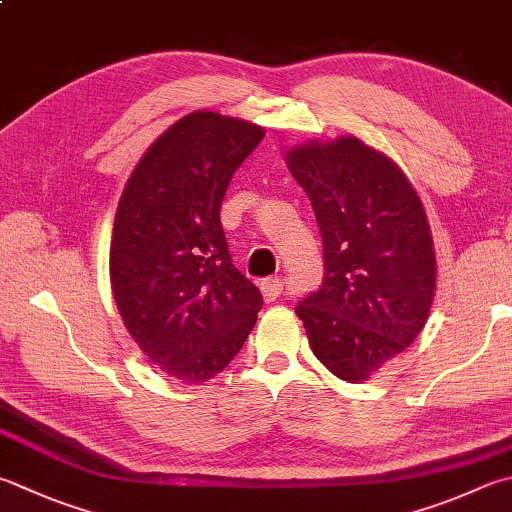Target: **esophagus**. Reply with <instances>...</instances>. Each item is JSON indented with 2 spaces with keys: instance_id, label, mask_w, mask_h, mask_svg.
I'll return each mask as SVG.
<instances>
[{
  "instance_id": "esophagus-1",
  "label": "esophagus",
  "mask_w": 512,
  "mask_h": 512,
  "mask_svg": "<svg viewBox=\"0 0 512 512\" xmlns=\"http://www.w3.org/2000/svg\"><path fill=\"white\" fill-rule=\"evenodd\" d=\"M260 292H263L265 301H276V298H281L285 292V281L283 278H265V281H260Z\"/></svg>"
}]
</instances>
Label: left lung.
Returning <instances> with one entry per match:
<instances>
[{
	"label": "left lung",
	"mask_w": 512,
	"mask_h": 512,
	"mask_svg": "<svg viewBox=\"0 0 512 512\" xmlns=\"http://www.w3.org/2000/svg\"><path fill=\"white\" fill-rule=\"evenodd\" d=\"M323 238V283L296 305L312 352L359 383L401 354L428 321L437 265L417 191L356 138L287 153Z\"/></svg>",
	"instance_id": "8db88e82"
}]
</instances>
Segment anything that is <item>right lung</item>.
Masks as SVG:
<instances>
[{
	"mask_svg": "<svg viewBox=\"0 0 512 512\" xmlns=\"http://www.w3.org/2000/svg\"><path fill=\"white\" fill-rule=\"evenodd\" d=\"M265 131L211 111L151 144L122 191L111 240L115 303L133 339L180 383L225 370L263 296L231 263L220 205Z\"/></svg>",
	"mask_w": 512,
	"mask_h": 512,
	"instance_id": "obj_1",
	"label": "right lung"
}]
</instances>
